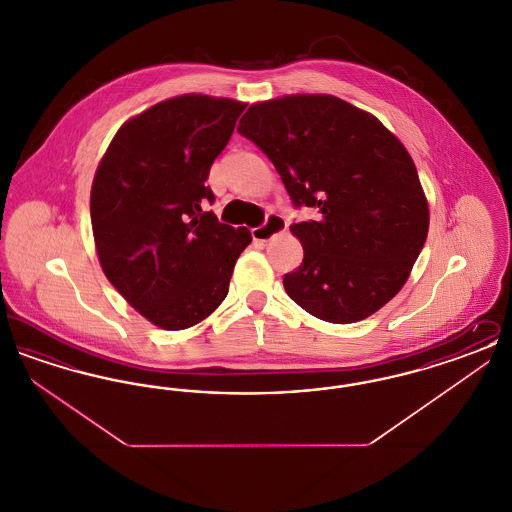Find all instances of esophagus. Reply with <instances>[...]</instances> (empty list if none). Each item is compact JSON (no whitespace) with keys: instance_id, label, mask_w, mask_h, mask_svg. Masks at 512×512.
I'll return each mask as SVG.
<instances>
[{"instance_id":"34e87169","label":"esophagus","mask_w":512,"mask_h":512,"mask_svg":"<svg viewBox=\"0 0 512 512\" xmlns=\"http://www.w3.org/2000/svg\"><path fill=\"white\" fill-rule=\"evenodd\" d=\"M286 228H288V222L284 220V217H280V215H276V213H270L267 220H265V224H261V226H257V228L251 230V236H253V240H257V242H268V240H272L274 236H278L280 232H284Z\"/></svg>"}]
</instances>
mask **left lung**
I'll use <instances>...</instances> for the list:
<instances>
[{
  "mask_svg": "<svg viewBox=\"0 0 512 512\" xmlns=\"http://www.w3.org/2000/svg\"><path fill=\"white\" fill-rule=\"evenodd\" d=\"M238 132L272 161L295 209H318L317 220L292 224L303 263L284 276L286 293L334 324L382 309L407 282L430 224L405 146L370 113L322 94L255 103Z\"/></svg>",
  "mask_w": 512,
  "mask_h": 512,
  "instance_id": "left-lung-1",
  "label": "left lung"
}]
</instances>
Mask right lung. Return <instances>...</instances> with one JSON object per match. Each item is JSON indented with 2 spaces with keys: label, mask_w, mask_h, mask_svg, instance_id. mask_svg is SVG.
Here are the masks:
<instances>
[{
  "label": "right lung",
  "mask_w": 512,
  "mask_h": 512,
  "mask_svg": "<svg viewBox=\"0 0 512 512\" xmlns=\"http://www.w3.org/2000/svg\"><path fill=\"white\" fill-rule=\"evenodd\" d=\"M245 103L186 94L124 122L99 163L90 215L117 292L163 330H184L224 301L251 232L203 207L205 180Z\"/></svg>",
  "instance_id": "add662e5"
}]
</instances>
